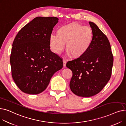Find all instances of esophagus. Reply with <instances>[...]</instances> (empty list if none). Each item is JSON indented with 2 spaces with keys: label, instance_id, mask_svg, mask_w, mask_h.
<instances>
[{
  "label": "esophagus",
  "instance_id": "obj_1",
  "mask_svg": "<svg viewBox=\"0 0 126 126\" xmlns=\"http://www.w3.org/2000/svg\"><path fill=\"white\" fill-rule=\"evenodd\" d=\"M63 61V66L65 67L66 66V61L65 60H64Z\"/></svg>",
  "mask_w": 126,
  "mask_h": 126
}]
</instances>
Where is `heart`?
Segmentation results:
<instances>
[{"instance_id": "obj_1", "label": "heart", "mask_w": 126, "mask_h": 126, "mask_svg": "<svg viewBox=\"0 0 126 126\" xmlns=\"http://www.w3.org/2000/svg\"><path fill=\"white\" fill-rule=\"evenodd\" d=\"M93 40L92 29L77 23L60 26L57 34H51L49 38L50 48L53 52L60 54L66 43L68 54L75 58L84 55L90 48Z\"/></svg>"}]
</instances>
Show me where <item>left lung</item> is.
<instances>
[{
	"mask_svg": "<svg viewBox=\"0 0 126 126\" xmlns=\"http://www.w3.org/2000/svg\"><path fill=\"white\" fill-rule=\"evenodd\" d=\"M94 33V40L83 56L68 61L66 67L71 70L69 84L71 91L82 97H90L99 93L109 81L113 63L107 37L94 22H89Z\"/></svg>",
	"mask_w": 126,
	"mask_h": 126,
	"instance_id": "obj_1",
	"label": "left lung"
}]
</instances>
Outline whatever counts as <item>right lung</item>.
Listing matches in <instances>:
<instances>
[{
  "label": "right lung",
  "instance_id": "add662e5",
  "mask_svg": "<svg viewBox=\"0 0 126 126\" xmlns=\"http://www.w3.org/2000/svg\"><path fill=\"white\" fill-rule=\"evenodd\" d=\"M56 17H37L20 30L10 57L12 76L18 88L30 94L43 92L63 67L62 59L50 49L49 38Z\"/></svg>",
  "mask_w": 126,
  "mask_h": 126
}]
</instances>
